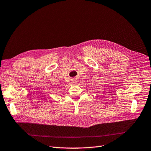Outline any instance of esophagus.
Segmentation results:
<instances>
[{
	"instance_id": "1",
	"label": "esophagus",
	"mask_w": 151,
	"mask_h": 151,
	"mask_svg": "<svg viewBox=\"0 0 151 151\" xmlns=\"http://www.w3.org/2000/svg\"><path fill=\"white\" fill-rule=\"evenodd\" d=\"M74 83H75V82H74Z\"/></svg>"
}]
</instances>
